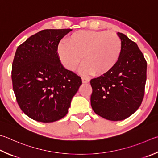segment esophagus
<instances>
[{"label":"esophagus","mask_w":158,"mask_h":158,"mask_svg":"<svg viewBox=\"0 0 158 158\" xmlns=\"http://www.w3.org/2000/svg\"><path fill=\"white\" fill-rule=\"evenodd\" d=\"M82 82L84 83V84H87L89 81H90V79L88 78V77H82Z\"/></svg>","instance_id":"esophagus-1"}]
</instances>
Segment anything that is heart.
Listing matches in <instances>:
<instances>
[{"label":"heart","instance_id":"b5f03b06","mask_svg":"<svg viewBox=\"0 0 158 158\" xmlns=\"http://www.w3.org/2000/svg\"><path fill=\"white\" fill-rule=\"evenodd\" d=\"M60 44L57 54L66 69L74 71L82 59L83 74L102 75L114 67L120 58L122 44L119 36L106 31L81 30L72 34Z\"/></svg>","mask_w":158,"mask_h":158}]
</instances>
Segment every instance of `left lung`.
I'll use <instances>...</instances> for the list:
<instances>
[{
	"label": "left lung",
	"instance_id": "left-lung-1",
	"mask_svg": "<svg viewBox=\"0 0 158 158\" xmlns=\"http://www.w3.org/2000/svg\"><path fill=\"white\" fill-rule=\"evenodd\" d=\"M122 41L120 58L114 67L90 80V104L94 113L104 119L120 121L133 114L144 96L147 63L135 43L117 33Z\"/></svg>",
	"mask_w": 158,
	"mask_h": 158
}]
</instances>
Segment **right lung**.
Returning <instances> with one entry per match:
<instances>
[{"mask_svg": "<svg viewBox=\"0 0 158 158\" xmlns=\"http://www.w3.org/2000/svg\"><path fill=\"white\" fill-rule=\"evenodd\" d=\"M71 29L44 30L17 48L11 67L13 90L20 108L31 119L50 123L64 117L81 79L63 66L58 44Z\"/></svg>", "mask_w": 158, "mask_h": 158, "instance_id": "add662e5", "label": "right lung"}]
</instances>
